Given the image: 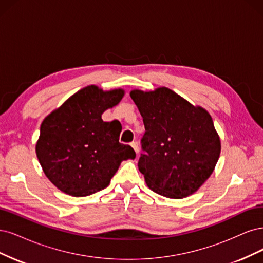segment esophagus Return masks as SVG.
<instances>
[{"instance_id":"obj_1","label":"esophagus","mask_w":263,"mask_h":263,"mask_svg":"<svg viewBox=\"0 0 263 263\" xmlns=\"http://www.w3.org/2000/svg\"><path fill=\"white\" fill-rule=\"evenodd\" d=\"M130 145L133 147V149L135 151V153H137V155H138V153H139V147H138V144L135 143V142H131V143H130Z\"/></svg>"}]
</instances>
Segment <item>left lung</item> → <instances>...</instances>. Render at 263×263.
I'll use <instances>...</instances> for the list:
<instances>
[{
	"instance_id": "1",
	"label": "left lung",
	"mask_w": 263,
	"mask_h": 263,
	"mask_svg": "<svg viewBox=\"0 0 263 263\" xmlns=\"http://www.w3.org/2000/svg\"><path fill=\"white\" fill-rule=\"evenodd\" d=\"M130 96L145 126L138 166L148 188L171 199L196 192L213 173L221 153L210 114L167 87L134 89Z\"/></svg>"
}]
</instances>
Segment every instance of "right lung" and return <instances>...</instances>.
Here are the masks:
<instances>
[{
    "instance_id": "1",
    "label": "right lung",
    "mask_w": 263,
    "mask_h": 263,
    "mask_svg": "<svg viewBox=\"0 0 263 263\" xmlns=\"http://www.w3.org/2000/svg\"><path fill=\"white\" fill-rule=\"evenodd\" d=\"M123 95L121 88L84 87L42 121L36 154L59 190L73 197L90 196L107 187L122 160L135 158L130 145L119 143V123L101 119Z\"/></svg>"
}]
</instances>
